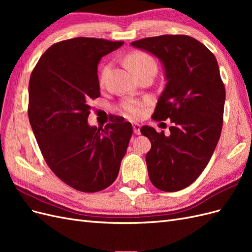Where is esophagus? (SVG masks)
Masks as SVG:
<instances>
[{
  "mask_svg": "<svg viewBox=\"0 0 252 252\" xmlns=\"http://www.w3.org/2000/svg\"><path fill=\"white\" fill-rule=\"evenodd\" d=\"M133 132L134 134H140L141 133V125L140 124H133Z\"/></svg>",
  "mask_w": 252,
  "mask_h": 252,
  "instance_id": "esophagus-1",
  "label": "esophagus"
}]
</instances>
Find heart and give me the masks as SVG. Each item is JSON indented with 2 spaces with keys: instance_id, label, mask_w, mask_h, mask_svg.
I'll list each match as a JSON object with an SVG mask.
<instances>
[{
  "instance_id": "b5f03b06",
  "label": "heart",
  "mask_w": 252,
  "mask_h": 252,
  "mask_svg": "<svg viewBox=\"0 0 252 252\" xmlns=\"http://www.w3.org/2000/svg\"><path fill=\"white\" fill-rule=\"evenodd\" d=\"M127 63L129 66L131 67V69L139 74L145 70L154 69L157 70V62L155 58L152 57L150 53L141 51V50H135L131 53H129L127 56ZM110 71V64L105 65L100 74V83L103 84L107 80V77ZM144 102L139 101H124L122 102L120 105V108L125 116L130 119H139L142 117L144 113Z\"/></svg>"
}]
</instances>
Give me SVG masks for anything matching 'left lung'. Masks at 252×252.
<instances>
[{
	"mask_svg": "<svg viewBox=\"0 0 252 252\" xmlns=\"http://www.w3.org/2000/svg\"><path fill=\"white\" fill-rule=\"evenodd\" d=\"M132 46L162 61L166 86L151 119H170V135L143 126L151 149L148 175L162 191L191 185L210 161L223 127L225 86L215 55L193 37L163 34L134 41Z\"/></svg>",
	"mask_w": 252,
	"mask_h": 252,
	"instance_id": "1",
	"label": "left lung"
}]
</instances>
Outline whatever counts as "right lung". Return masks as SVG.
Returning <instances> with one entry per match:
<instances>
[{"instance_id":"right-lung-1","label":"right lung","mask_w":252,"mask_h":252,"mask_svg":"<svg viewBox=\"0 0 252 252\" xmlns=\"http://www.w3.org/2000/svg\"><path fill=\"white\" fill-rule=\"evenodd\" d=\"M123 41L74 37L53 44L30 75L28 118L45 162L65 184L97 192L116 181L132 126L114 116L90 127V101L100 96L97 64Z\"/></svg>"}]
</instances>
